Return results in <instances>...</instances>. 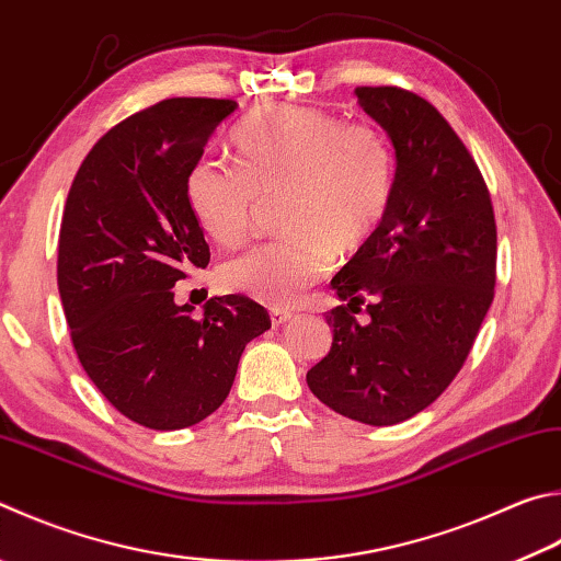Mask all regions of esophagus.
Segmentation results:
<instances>
[{"mask_svg":"<svg viewBox=\"0 0 561 561\" xmlns=\"http://www.w3.org/2000/svg\"><path fill=\"white\" fill-rule=\"evenodd\" d=\"M270 316H272L274 325H282V323H287V321L294 319V311L291 309H272Z\"/></svg>","mask_w":561,"mask_h":561,"instance_id":"34e87169","label":"esophagus"}]
</instances>
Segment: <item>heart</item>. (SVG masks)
I'll list each match as a JSON object with an SVG mask.
<instances>
[{
	"mask_svg": "<svg viewBox=\"0 0 561 561\" xmlns=\"http://www.w3.org/2000/svg\"><path fill=\"white\" fill-rule=\"evenodd\" d=\"M236 169L201 159L183 191L203 230L222 248L248 240L260 198L282 196L284 240L252 248L220 267L222 289L282 307L358 250L392 201L394 149L365 122L343 125L321 110L270 105L230 135Z\"/></svg>",
	"mask_w": 561,
	"mask_h": 561,
	"instance_id": "heart-1",
	"label": "heart"
}]
</instances>
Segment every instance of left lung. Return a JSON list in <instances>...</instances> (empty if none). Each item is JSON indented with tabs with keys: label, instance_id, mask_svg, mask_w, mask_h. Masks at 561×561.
<instances>
[{
	"label": "left lung",
	"instance_id": "8db88e82",
	"mask_svg": "<svg viewBox=\"0 0 561 561\" xmlns=\"http://www.w3.org/2000/svg\"><path fill=\"white\" fill-rule=\"evenodd\" d=\"M355 95L392 141L394 188L380 226L331 279L348 304L325 313L333 343L307 382L333 412L390 426L461 370L493 301L497 236L481 171L439 110L394 85Z\"/></svg>",
	"mask_w": 561,
	"mask_h": 561
}]
</instances>
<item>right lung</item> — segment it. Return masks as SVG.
Here are the masks:
<instances>
[{
	"label": "right lung",
	"instance_id": "add662e5",
	"mask_svg": "<svg viewBox=\"0 0 561 561\" xmlns=\"http://www.w3.org/2000/svg\"><path fill=\"white\" fill-rule=\"evenodd\" d=\"M236 100L171 98L112 127L83 159L58 238V291L78 360L127 420L159 432L226 402L270 316L242 294L203 313L174 284L210 260L183 181Z\"/></svg>",
	"mask_w": 561,
	"mask_h": 561
}]
</instances>
